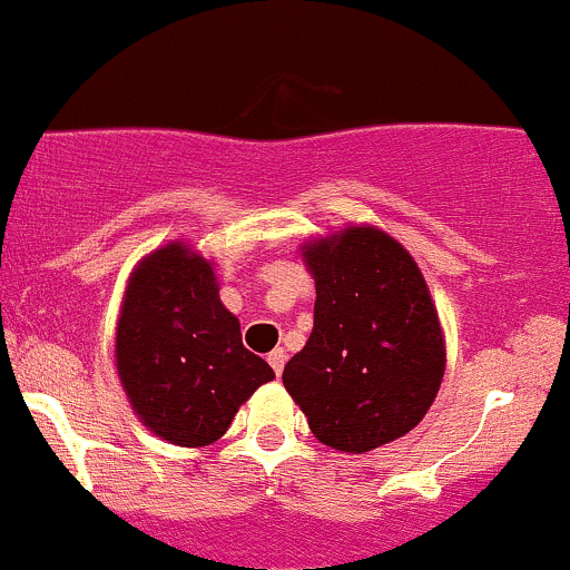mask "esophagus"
Here are the masks:
<instances>
[{"instance_id": "esophagus-1", "label": "esophagus", "mask_w": 570, "mask_h": 570, "mask_svg": "<svg viewBox=\"0 0 570 570\" xmlns=\"http://www.w3.org/2000/svg\"><path fill=\"white\" fill-rule=\"evenodd\" d=\"M268 365L274 367V373H283V367H285V351L283 348H274L272 354H268Z\"/></svg>"}]
</instances>
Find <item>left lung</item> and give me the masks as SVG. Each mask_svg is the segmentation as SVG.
Segmentation results:
<instances>
[{
    "mask_svg": "<svg viewBox=\"0 0 570 570\" xmlns=\"http://www.w3.org/2000/svg\"><path fill=\"white\" fill-rule=\"evenodd\" d=\"M302 255L315 321L285 365V390L326 448L367 453L395 442L431 409L448 362L425 277L371 225L307 242Z\"/></svg>",
    "mask_w": 570,
    "mask_h": 570,
    "instance_id": "left-lung-1",
    "label": "left lung"
}]
</instances>
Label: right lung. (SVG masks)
Instances as JSON below:
<instances>
[{
	"instance_id": "1",
	"label": "right lung",
	"mask_w": 570,
	"mask_h": 570,
	"mask_svg": "<svg viewBox=\"0 0 570 570\" xmlns=\"http://www.w3.org/2000/svg\"><path fill=\"white\" fill-rule=\"evenodd\" d=\"M115 362L139 420L178 448L225 436L238 406L274 379L268 362L244 348L214 263L184 242L158 246L128 277Z\"/></svg>"
}]
</instances>
